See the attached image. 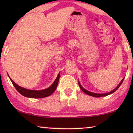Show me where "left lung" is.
<instances>
[{"label":"left lung","instance_id":"8db88e82","mask_svg":"<svg viewBox=\"0 0 133 133\" xmlns=\"http://www.w3.org/2000/svg\"><path fill=\"white\" fill-rule=\"evenodd\" d=\"M124 78H123V80L121 81V82L120 83V84H119L117 85V87L115 89H114L113 90L111 91H110V92H109V93H108L97 94V93H92V92H90V91H87V90H85L84 88H83L82 86V85H81L80 83L79 82H78V85H79V86H80V87L81 90H82L83 92H84V93L87 94H88V95H89V96H93V97H103V96H108V95H109V94H112V93H114V92H115V91L117 90V89L119 88V87L120 86L121 84H122V83H123V80H124Z\"/></svg>","mask_w":133,"mask_h":133}]
</instances>
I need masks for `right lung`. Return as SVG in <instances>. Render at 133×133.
Returning <instances> with one entry per match:
<instances>
[{
    "label": "right lung",
    "mask_w": 133,
    "mask_h": 133,
    "mask_svg": "<svg viewBox=\"0 0 133 133\" xmlns=\"http://www.w3.org/2000/svg\"><path fill=\"white\" fill-rule=\"evenodd\" d=\"M9 76V75H8ZM60 73L58 74L57 78H56V80L54 83H53L51 85H50L49 88L42 90H28L23 87H20L19 85H18L17 84L13 82V81L9 77L10 79L12 82V84L14 85L15 89L17 90V91L19 92V93H21L22 96L24 97H29V98H44L46 97L49 96L51 95L54 91H55V90L57 88L58 80H59L60 78Z\"/></svg>",
    "instance_id": "obj_1"
}]
</instances>
